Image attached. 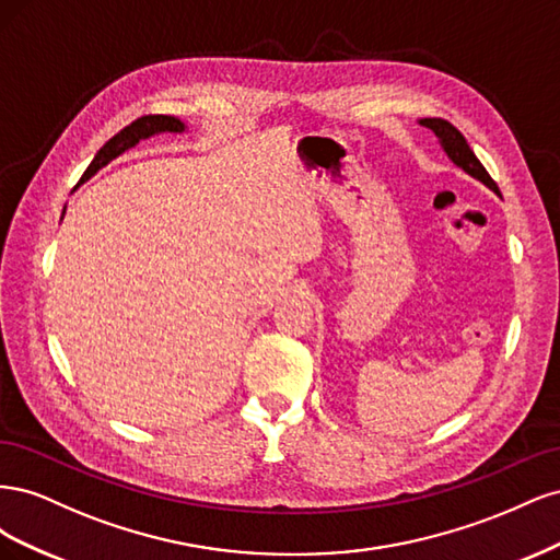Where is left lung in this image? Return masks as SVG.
Here are the masks:
<instances>
[{
    "label": "left lung",
    "mask_w": 560,
    "mask_h": 560,
    "mask_svg": "<svg viewBox=\"0 0 560 560\" xmlns=\"http://www.w3.org/2000/svg\"><path fill=\"white\" fill-rule=\"evenodd\" d=\"M420 126L430 128V130L436 135L439 142H442L444 151L448 154V159H451L457 167H463V171H465L467 175L477 177L479 182H483V184L488 186V189H493V191L500 196V189H498L495 179L486 173V167L481 165V161H479L477 156H474V151L469 149V144H467V140H465V135H463L460 130H457L453 124L444 121V118H420Z\"/></svg>",
    "instance_id": "left-lung-1"
}]
</instances>
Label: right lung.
Here are the masks:
<instances>
[{
    "label": "right lung",
    "mask_w": 560,
    "mask_h": 560,
    "mask_svg": "<svg viewBox=\"0 0 560 560\" xmlns=\"http://www.w3.org/2000/svg\"><path fill=\"white\" fill-rule=\"evenodd\" d=\"M184 124L175 116H165V114H149L132 121L130 126H126L124 130H118L109 142H105V147L97 151L95 159L91 161V165L86 167V173L81 175V182H86L89 177H93L100 167H105L109 161H114L116 156H121L126 149L135 147L140 140L149 138V135L156 132H182Z\"/></svg>",
    "instance_id": "1"
}]
</instances>
